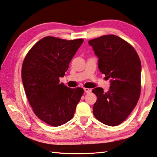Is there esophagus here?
<instances>
[{"label":"esophagus","instance_id":"esophagus-1","mask_svg":"<svg viewBox=\"0 0 157 157\" xmlns=\"http://www.w3.org/2000/svg\"><path fill=\"white\" fill-rule=\"evenodd\" d=\"M84 92L86 93H91V91H92V90L90 88H84Z\"/></svg>","mask_w":157,"mask_h":157}]
</instances>
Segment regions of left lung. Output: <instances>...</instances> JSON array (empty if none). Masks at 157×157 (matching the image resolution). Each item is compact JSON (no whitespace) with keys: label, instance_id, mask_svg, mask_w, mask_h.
I'll use <instances>...</instances> for the list:
<instances>
[{"label":"left lung","instance_id":"obj_1","mask_svg":"<svg viewBox=\"0 0 157 157\" xmlns=\"http://www.w3.org/2000/svg\"><path fill=\"white\" fill-rule=\"evenodd\" d=\"M88 44L99 58V71L110 78L108 91L99 87L93 90L97 97L93 114L102 123L114 127L125 121L139 100L141 61L133 46L116 35L101 36Z\"/></svg>","mask_w":157,"mask_h":157}]
</instances>
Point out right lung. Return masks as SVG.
I'll return each instance as SVG.
<instances>
[{"label": "right lung", "instance_id": "obj_1", "mask_svg": "<svg viewBox=\"0 0 157 157\" xmlns=\"http://www.w3.org/2000/svg\"><path fill=\"white\" fill-rule=\"evenodd\" d=\"M83 41L45 36L33 45L24 60L21 78L27 99L35 115L52 127L65 124L73 117L84 93L83 88H70L59 81Z\"/></svg>", "mask_w": 157, "mask_h": 157}]
</instances>
